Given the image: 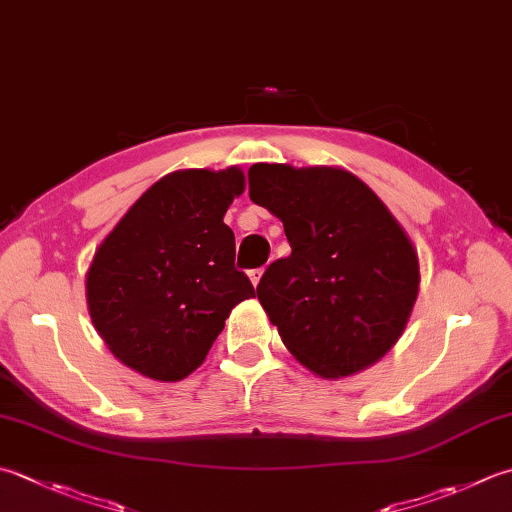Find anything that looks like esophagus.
Masks as SVG:
<instances>
[{
  "mask_svg": "<svg viewBox=\"0 0 512 512\" xmlns=\"http://www.w3.org/2000/svg\"><path fill=\"white\" fill-rule=\"evenodd\" d=\"M262 275H264V268H253V270H248V277H250V282H253V286H257V284H259V279H262Z\"/></svg>",
  "mask_w": 512,
  "mask_h": 512,
  "instance_id": "1",
  "label": "esophagus"
}]
</instances>
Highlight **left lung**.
Wrapping results in <instances>:
<instances>
[{
	"instance_id": "8db88e82",
	"label": "left lung",
	"mask_w": 512,
	"mask_h": 512,
	"mask_svg": "<svg viewBox=\"0 0 512 512\" xmlns=\"http://www.w3.org/2000/svg\"><path fill=\"white\" fill-rule=\"evenodd\" d=\"M248 195L282 219L290 255L257 297L299 364L353 375L395 346L419 290L404 228L362 179L339 168L253 164Z\"/></svg>"
}]
</instances>
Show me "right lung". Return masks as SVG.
Segmentation results:
<instances>
[{"instance_id":"add662e5","label":"right lung","mask_w":512,"mask_h":512,"mask_svg":"<svg viewBox=\"0 0 512 512\" xmlns=\"http://www.w3.org/2000/svg\"><path fill=\"white\" fill-rule=\"evenodd\" d=\"M239 168L179 170L130 206L86 275L90 319L119 362L179 382L204 362L239 302L255 297L224 224Z\"/></svg>"}]
</instances>
